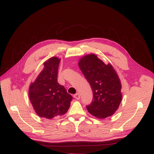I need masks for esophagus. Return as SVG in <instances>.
<instances>
[{
    "label": "esophagus",
    "instance_id": "esophagus-1",
    "mask_svg": "<svg viewBox=\"0 0 154 154\" xmlns=\"http://www.w3.org/2000/svg\"><path fill=\"white\" fill-rule=\"evenodd\" d=\"M74 98L75 99H76L77 100H79L80 99V94L79 93H76L75 94H74Z\"/></svg>",
    "mask_w": 154,
    "mask_h": 154
}]
</instances>
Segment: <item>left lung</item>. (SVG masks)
<instances>
[{
	"mask_svg": "<svg viewBox=\"0 0 154 154\" xmlns=\"http://www.w3.org/2000/svg\"><path fill=\"white\" fill-rule=\"evenodd\" d=\"M79 66L93 91L92 102L86 106L87 110L99 119L112 116L122 100L121 83L115 70L94 54L81 58Z\"/></svg>",
	"mask_w": 154,
	"mask_h": 154,
	"instance_id": "obj_1",
	"label": "left lung"
}]
</instances>
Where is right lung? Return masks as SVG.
Returning <instances> with one entry per match:
<instances>
[{
  "label": "right lung",
  "instance_id": "add662e5",
  "mask_svg": "<svg viewBox=\"0 0 154 154\" xmlns=\"http://www.w3.org/2000/svg\"><path fill=\"white\" fill-rule=\"evenodd\" d=\"M60 60L53 57L44 62V69L29 89V97L38 116L51 119L66 113L73 97L57 82Z\"/></svg>",
  "mask_w": 154,
  "mask_h": 154
}]
</instances>
